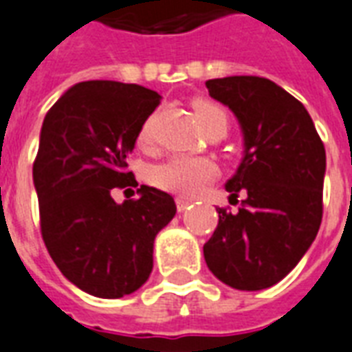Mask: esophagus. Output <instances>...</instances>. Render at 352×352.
<instances>
[{"label":"esophagus","mask_w":352,"mask_h":352,"mask_svg":"<svg viewBox=\"0 0 352 352\" xmlns=\"http://www.w3.org/2000/svg\"><path fill=\"white\" fill-rule=\"evenodd\" d=\"M189 206H191V202L186 200V198H176V208H178L179 213H184L186 210H189Z\"/></svg>","instance_id":"1"}]
</instances>
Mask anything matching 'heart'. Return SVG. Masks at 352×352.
<instances>
[{
    "instance_id": "heart-1",
    "label": "heart",
    "mask_w": 352,
    "mask_h": 352,
    "mask_svg": "<svg viewBox=\"0 0 352 352\" xmlns=\"http://www.w3.org/2000/svg\"><path fill=\"white\" fill-rule=\"evenodd\" d=\"M198 122H208L213 116H224V111L210 102H197L195 104ZM139 144L150 141V122H146L137 137ZM217 166L208 157H192V155H174L160 165L150 168V182L163 191L174 192L179 197H195L202 191L211 179L215 178Z\"/></svg>"
}]
</instances>
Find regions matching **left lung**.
I'll return each mask as SVG.
<instances>
[{
	"label": "left lung",
	"mask_w": 352,
	"mask_h": 352,
	"mask_svg": "<svg viewBox=\"0 0 352 352\" xmlns=\"http://www.w3.org/2000/svg\"><path fill=\"white\" fill-rule=\"evenodd\" d=\"M206 87L239 122L243 157L226 191L236 202L247 197L236 213L217 210L204 260L226 286L265 289L297 265L321 226L324 146L305 105L271 79L230 76Z\"/></svg>",
	"instance_id": "8db88e82"
}]
</instances>
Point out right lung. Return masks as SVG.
Returning <instances> with one entry per match:
<instances>
[{"mask_svg": "<svg viewBox=\"0 0 352 352\" xmlns=\"http://www.w3.org/2000/svg\"><path fill=\"white\" fill-rule=\"evenodd\" d=\"M160 100L135 83L81 81L42 122L33 165L42 239L60 273L94 297L137 292L152 273L155 236L176 215L174 198L155 187L122 204L111 197L137 184L126 157Z\"/></svg>", "mask_w": 352, "mask_h": 352, "instance_id": "obj_1", "label": "right lung"}]
</instances>
